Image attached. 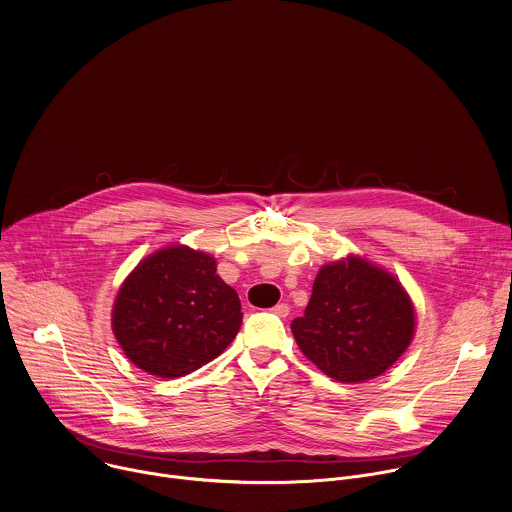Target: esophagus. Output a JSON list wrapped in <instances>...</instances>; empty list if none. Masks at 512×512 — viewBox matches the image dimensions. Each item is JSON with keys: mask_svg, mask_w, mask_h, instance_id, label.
I'll return each instance as SVG.
<instances>
[{"mask_svg": "<svg viewBox=\"0 0 512 512\" xmlns=\"http://www.w3.org/2000/svg\"><path fill=\"white\" fill-rule=\"evenodd\" d=\"M277 317H281V319H285L287 315H289V305L287 303H277L273 309H271Z\"/></svg>", "mask_w": 512, "mask_h": 512, "instance_id": "esophagus-1", "label": "esophagus"}]
</instances>
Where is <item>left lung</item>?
Returning a JSON list of instances; mask_svg holds the SVG:
<instances>
[{
  "instance_id": "1",
  "label": "left lung",
  "mask_w": 512,
  "mask_h": 512,
  "mask_svg": "<svg viewBox=\"0 0 512 512\" xmlns=\"http://www.w3.org/2000/svg\"><path fill=\"white\" fill-rule=\"evenodd\" d=\"M415 305L401 281L359 255L319 269L291 331L303 355L339 383H365L391 369L415 337Z\"/></svg>"
}]
</instances>
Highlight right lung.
<instances>
[{"label":"right lung","instance_id":"add662e5","mask_svg":"<svg viewBox=\"0 0 512 512\" xmlns=\"http://www.w3.org/2000/svg\"><path fill=\"white\" fill-rule=\"evenodd\" d=\"M243 321L241 301L217 261L187 245L163 247L121 283L111 329L141 371L177 379L219 357Z\"/></svg>","mask_w":512,"mask_h":512}]
</instances>
